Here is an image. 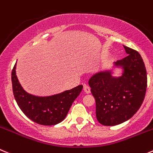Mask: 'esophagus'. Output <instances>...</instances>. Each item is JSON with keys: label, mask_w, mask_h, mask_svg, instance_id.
<instances>
[{"label": "esophagus", "mask_w": 153, "mask_h": 153, "mask_svg": "<svg viewBox=\"0 0 153 153\" xmlns=\"http://www.w3.org/2000/svg\"><path fill=\"white\" fill-rule=\"evenodd\" d=\"M83 89H84V91H85L86 94H89V93L91 92V90H90V87L88 86V85H84Z\"/></svg>", "instance_id": "esophagus-1"}]
</instances>
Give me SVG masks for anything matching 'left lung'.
<instances>
[{
    "instance_id": "left-lung-1",
    "label": "left lung",
    "mask_w": 153,
    "mask_h": 153,
    "mask_svg": "<svg viewBox=\"0 0 153 153\" xmlns=\"http://www.w3.org/2000/svg\"><path fill=\"white\" fill-rule=\"evenodd\" d=\"M128 56L113 63L112 70L98 72L88 80L96 103V117L101 125L113 126L130 119L140 107L147 86L144 62L139 52L123 46ZM120 68L119 77L113 70Z\"/></svg>"
}]
</instances>
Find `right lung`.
I'll use <instances>...</instances> for the list:
<instances>
[{"mask_svg": "<svg viewBox=\"0 0 153 153\" xmlns=\"http://www.w3.org/2000/svg\"><path fill=\"white\" fill-rule=\"evenodd\" d=\"M16 69V63L11 76L13 91L16 101L24 114L33 122L43 126H54L63 121L83 86L79 85L71 90L50 96L34 95L22 88Z\"/></svg>", "mask_w": 153, "mask_h": 153, "instance_id": "obj_1", "label": "right lung"}]
</instances>
